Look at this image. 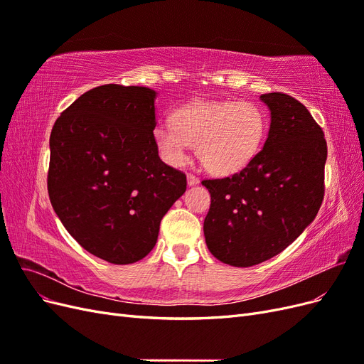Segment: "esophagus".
<instances>
[{
	"label": "esophagus",
	"mask_w": 364,
	"mask_h": 364,
	"mask_svg": "<svg viewBox=\"0 0 364 364\" xmlns=\"http://www.w3.org/2000/svg\"><path fill=\"white\" fill-rule=\"evenodd\" d=\"M186 182H188L190 186H194V185L199 183L200 181H199V178H196L194 174H188V176H186Z\"/></svg>",
	"instance_id": "1"
}]
</instances>
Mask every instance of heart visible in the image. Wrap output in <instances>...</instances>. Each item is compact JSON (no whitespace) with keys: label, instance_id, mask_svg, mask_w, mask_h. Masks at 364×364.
Wrapping results in <instances>:
<instances>
[{"label":"heart","instance_id":"1","mask_svg":"<svg viewBox=\"0 0 364 364\" xmlns=\"http://www.w3.org/2000/svg\"><path fill=\"white\" fill-rule=\"evenodd\" d=\"M266 130V112L253 102H193L173 114V124L159 123L153 129V141L171 167L185 165L190 147L196 146L209 173L228 176L255 158Z\"/></svg>","mask_w":364,"mask_h":364}]
</instances>
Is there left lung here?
I'll return each instance as SVG.
<instances>
[{"mask_svg": "<svg viewBox=\"0 0 364 364\" xmlns=\"http://www.w3.org/2000/svg\"><path fill=\"white\" fill-rule=\"evenodd\" d=\"M259 98L270 109L261 151L230 178L202 182L211 194L203 222L206 246L235 267L257 266L290 246L316 218L325 193L322 127L287 94Z\"/></svg>", "mask_w": 364, "mask_h": 364, "instance_id": "8db88e82", "label": "left lung"}]
</instances>
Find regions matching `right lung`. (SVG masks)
I'll return each mask as SVG.
<instances>
[{"mask_svg": "<svg viewBox=\"0 0 364 364\" xmlns=\"http://www.w3.org/2000/svg\"><path fill=\"white\" fill-rule=\"evenodd\" d=\"M156 92L103 85L65 109L50 136L48 196L85 250L132 264L155 247L162 217L186 190L153 141Z\"/></svg>", "mask_w": 364, "mask_h": 364, "instance_id": "add662e5", "label": "right lung"}]
</instances>
